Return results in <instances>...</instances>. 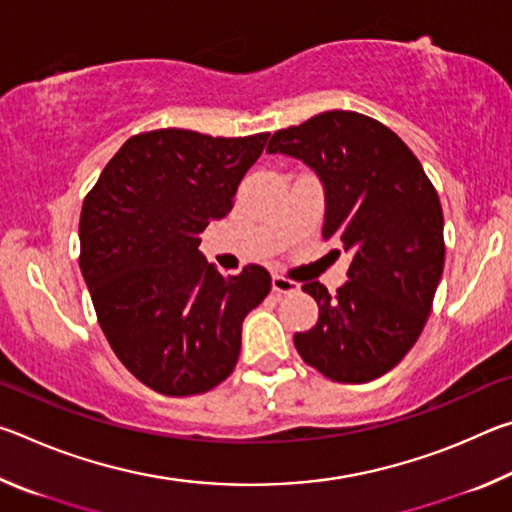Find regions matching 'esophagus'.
<instances>
[{
  "instance_id": "1",
  "label": "esophagus",
  "mask_w": 512,
  "mask_h": 512,
  "mask_svg": "<svg viewBox=\"0 0 512 512\" xmlns=\"http://www.w3.org/2000/svg\"><path fill=\"white\" fill-rule=\"evenodd\" d=\"M298 289V282L287 280V277L282 275H273V291L280 293V296H289V293H296Z\"/></svg>"
}]
</instances>
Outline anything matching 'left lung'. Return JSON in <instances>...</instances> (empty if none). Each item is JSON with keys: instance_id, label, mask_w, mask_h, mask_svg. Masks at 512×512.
<instances>
[{"instance_id": "left-lung-1", "label": "left lung", "mask_w": 512, "mask_h": 512, "mask_svg": "<svg viewBox=\"0 0 512 512\" xmlns=\"http://www.w3.org/2000/svg\"><path fill=\"white\" fill-rule=\"evenodd\" d=\"M266 151L316 171L325 187L323 239L352 257L336 296L320 282L302 287L318 302V323L293 336L296 350L332 381L377 379L418 341L443 275L436 189L391 128L352 110L277 131Z\"/></svg>"}]
</instances>
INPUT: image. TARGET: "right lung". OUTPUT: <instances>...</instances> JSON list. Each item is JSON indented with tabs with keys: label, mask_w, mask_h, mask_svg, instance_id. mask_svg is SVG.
Returning a JSON list of instances; mask_svg holds the SVG:
<instances>
[{
	"label": "right lung",
	"mask_w": 512,
	"mask_h": 512,
	"mask_svg": "<svg viewBox=\"0 0 512 512\" xmlns=\"http://www.w3.org/2000/svg\"><path fill=\"white\" fill-rule=\"evenodd\" d=\"M268 133L133 135L85 196L81 273L117 359L155 393L198 395L235 370L241 323L271 291L264 266L223 277L198 235L232 198Z\"/></svg>",
	"instance_id": "right-lung-1"
}]
</instances>
